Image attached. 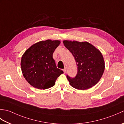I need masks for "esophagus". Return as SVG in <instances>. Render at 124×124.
<instances>
[{
	"label": "esophagus",
	"instance_id": "obj_1",
	"mask_svg": "<svg viewBox=\"0 0 124 124\" xmlns=\"http://www.w3.org/2000/svg\"><path fill=\"white\" fill-rule=\"evenodd\" d=\"M63 72H64V73H65V72H66V71H67V70H66V68H64V69H63Z\"/></svg>",
	"mask_w": 124,
	"mask_h": 124
}]
</instances>
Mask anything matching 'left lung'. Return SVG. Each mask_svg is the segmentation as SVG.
Listing matches in <instances>:
<instances>
[{"mask_svg": "<svg viewBox=\"0 0 124 124\" xmlns=\"http://www.w3.org/2000/svg\"><path fill=\"white\" fill-rule=\"evenodd\" d=\"M63 43L74 56L78 67L75 78L67 76L70 85L79 90H85L95 85L101 78L105 69L101 52L87 41L65 40Z\"/></svg>", "mask_w": 124, "mask_h": 124, "instance_id": "obj_1", "label": "left lung"}]
</instances>
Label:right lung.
Returning a JSON list of instances; mask_svg holds the SVG:
<instances>
[{"label":"right lung","instance_id":"right-lung-1","mask_svg":"<svg viewBox=\"0 0 124 124\" xmlns=\"http://www.w3.org/2000/svg\"><path fill=\"white\" fill-rule=\"evenodd\" d=\"M61 43L60 40L39 41L23 54L21 66L23 75L33 87L45 89L53 86L58 77L63 73L58 69L53 54Z\"/></svg>","mask_w":124,"mask_h":124}]
</instances>
